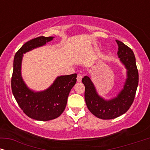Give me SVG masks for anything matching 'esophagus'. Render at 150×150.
I'll return each instance as SVG.
<instances>
[{
  "label": "esophagus",
  "mask_w": 150,
  "mask_h": 150,
  "mask_svg": "<svg viewBox=\"0 0 150 150\" xmlns=\"http://www.w3.org/2000/svg\"><path fill=\"white\" fill-rule=\"evenodd\" d=\"M83 75H81V74H78V76H77V81L78 82H81L82 79H83Z\"/></svg>",
  "instance_id": "esophagus-1"
}]
</instances>
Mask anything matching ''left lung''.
<instances>
[{
  "label": "left lung",
  "mask_w": 150,
  "mask_h": 150,
  "mask_svg": "<svg viewBox=\"0 0 150 150\" xmlns=\"http://www.w3.org/2000/svg\"><path fill=\"white\" fill-rule=\"evenodd\" d=\"M118 57L127 69V78L124 89L116 98L105 100L98 96L91 79L85 76L82 82L85 87V99L89 111L102 120H111L122 115L133 103L139 83V72L132 49L119 40Z\"/></svg>",
  "instance_id": "8db88e82"
}]
</instances>
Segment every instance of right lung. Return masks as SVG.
<instances>
[{"instance_id": "add662e5", "label": "right lung", "mask_w": 150, "mask_h": 150, "mask_svg": "<svg viewBox=\"0 0 150 150\" xmlns=\"http://www.w3.org/2000/svg\"><path fill=\"white\" fill-rule=\"evenodd\" d=\"M52 37L41 36L25 43L16 53L11 77V90L20 108L26 115L33 120L48 121L62 114L67 104L71 88L76 83V74L61 76L54 83L41 92H34L26 87L21 76V63L23 54L44 46Z\"/></svg>"}]
</instances>
